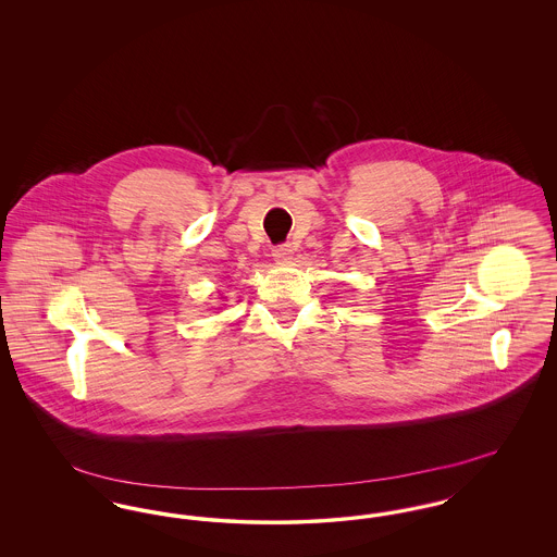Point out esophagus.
I'll return each instance as SVG.
<instances>
[{
  "mask_svg": "<svg viewBox=\"0 0 557 557\" xmlns=\"http://www.w3.org/2000/svg\"><path fill=\"white\" fill-rule=\"evenodd\" d=\"M292 252H294V248H292V244H288V242L277 244V246L273 248V259H275V261H288L292 257Z\"/></svg>",
  "mask_w": 557,
  "mask_h": 557,
  "instance_id": "obj_1",
  "label": "esophagus"
}]
</instances>
